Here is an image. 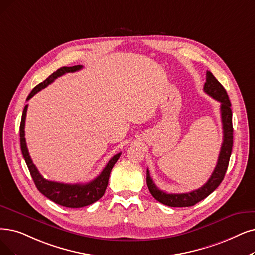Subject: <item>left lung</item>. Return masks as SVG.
Returning <instances> with one entry per match:
<instances>
[{
	"instance_id": "left-lung-1",
	"label": "left lung",
	"mask_w": 255,
	"mask_h": 255,
	"mask_svg": "<svg viewBox=\"0 0 255 255\" xmlns=\"http://www.w3.org/2000/svg\"><path fill=\"white\" fill-rule=\"evenodd\" d=\"M204 92L221 103V117L223 125V143L221 146L218 163L215 170L208 181L202 187L185 193H167L159 189L154 181L150 178L148 169L146 170V184L151 196L160 203L170 207H188L197 204L208 197L221 184L226 170L228 168L229 159L231 156L233 144V127H232V112L231 104L226 90L213 76L210 71L206 72V83L204 85Z\"/></svg>"
}]
</instances>
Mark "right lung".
Segmentation results:
<instances>
[{
  "label": "right lung",
  "instance_id": "1",
  "mask_svg": "<svg viewBox=\"0 0 255 255\" xmlns=\"http://www.w3.org/2000/svg\"><path fill=\"white\" fill-rule=\"evenodd\" d=\"M83 69V66L77 65L73 67H62L60 69L56 70L54 73L51 74L47 79H45L43 83L38 84L33 90L30 92V94L27 97V100H29L33 95H35L40 90L46 88L51 83H53L54 79L57 77L62 76L66 73L70 72H76V71ZM27 108L28 105L25 106L23 114H22V120L21 126H19V140H21V149L22 154L24 156V159L26 161V164L29 168L30 175H31L34 184L36 188L42 192L45 197L53 201L58 205H62L69 208H79L88 206L90 204H93L94 202L98 201L101 197L104 196V193L107 189L109 178L111 170L115 165V163L119 159L121 152H118L112 158L104 170L101 171V174L96 177L94 180H92L86 184H66V183H59L54 181L46 180L42 175L39 174L36 166L33 164V162L29 156V151L26 144L25 139V120H26V114H27Z\"/></svg>",
  "mask_w": 255,
  "mask_h": 255
}]
</instances>
